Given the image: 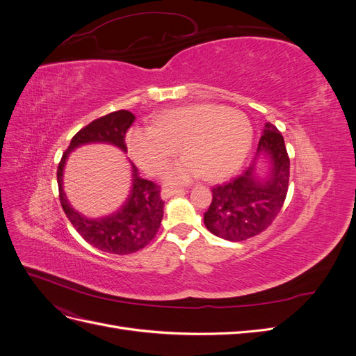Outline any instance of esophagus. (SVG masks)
<instances>
[{
	"mask_svg": "<svg viewBox=\"0 0 356 356\" xmlns=\"http://www.w3.org/2000/svg\"><path fill=\"white\" fill-rule=\"evenodd\" d=\"M181 193H184V190H182V188H172V187H166V188L161 190L160 196H161V199H169V197L175 196V195H181Z\"/></svg>",
	"mask_w": 356,
	"mask_h": 356,
	"instance_id": "esophagus-1",
	"label": "esophagus"
}]
</instances>
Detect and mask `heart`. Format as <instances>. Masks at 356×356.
<instances>
[{"label":"heart","instance_id":"b5f03b06","mask_svg":"<svg viewBox=\"0 0 356 356\" xmlns=\"http://www.w3.org/2000/svg\"><path fill=\"white\" fill-rule=\"evenodd\" d=\"M252 124L245 113L213 104L179 106L157 115L149 127L127 135V149L147 174H159L177 148L184 159L170 165L165 181L182 184L204 174L220 179L238 170L252 145Z\"/></svg>","mask_w":356,"mask_h":356}]
</instances>
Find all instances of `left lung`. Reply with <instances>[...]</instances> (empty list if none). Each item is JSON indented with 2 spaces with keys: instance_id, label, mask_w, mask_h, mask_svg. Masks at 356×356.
Returning <instances> with one entry per match:
<instances>
[{
  "instance_id": "1",
  "label": "left lung",
  "mask_w": 356,
  "mask_h": 356,
  "mask_svg": "<svg viewBox=\"0 0 356 356\" xmlns=\"http://www.w3.org/2000/svg\"><path fill=\"white\" fill-rule=\"evenodd\" d=\"M289 181L284 136L266 123L252 163L242 175L212 188L203 215L207 229L221 239L239 242L266 230L281 212Z\"/></svg>"
}]
</instances>
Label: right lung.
Returning a JSON list of instances; mask_svg holds the SVG:
<instances>
[{"instance_id":"right-lung-1","label":"right lung","mask_w":356,"mask_h":356,"mask_svg":"<svg viewBox=\"0 0 356 356\" xmlns=\"http://www.w3.org/2000/svg\"><path fill=\"white\" fill-rule=\"evenodd\" d=\"M134 120L135 115L126 110L114 111L98 120H93L75 134L58 168L60 204L75 230L81 234L86 242L98 248L99 251L118 255L136 252L154 239L161 218H163L165 207L157 186L139 177L138 169L132 165L131 191L122 207L105 217L89 218L74 209L70 203L63 191V170H65L70 154L81 145L108 144L122 149L126 154L127 147L124 138Z\"/></svg>"}]
</instances>
